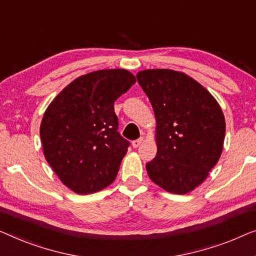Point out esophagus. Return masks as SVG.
<instances>
[{
    "label": "esophagus",
    "mask_w": 256,
    "mask_h": 256,
    "mask_svg": "<svg viewBox=\"0 0 256 256\" xmlns=\"http://www.w3.org/2000/svg\"><path fill=\"white\" fill-rule=\"evenodd\" d=\"M142 142H144V138H139V139H136V140H134V142H132V146L134 147V148H136V147H139Z\"/></svg>",
    "instance_id": "34e87169"
}]
</instances>
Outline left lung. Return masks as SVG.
<instances>
[{
  "label": "left lung",
  "mask_w": 256,
  "mask_h": 256,
  "mask_svg": "<svg viewBox=\"0 0 256 256\" xmlns=\"http://www.w3.org/2000/svg\"><path fill=\"white\" fill-rule=\"evenodd\" d=\"M156 120L158 152L146 164L150 178L166 192L184 195L217 164L225 139V117L214 97L192 78L172 70L136 74Z\"/></svg>",
  "instance_id": "1"
}]
</instances>
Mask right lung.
Returning <instances> with one entry per match:
<instances>
[{
  "instance_id": "obj_1",
  "label": "right lung",
  "mask_w": 256,
  "mask_h": 256,
  "mask_svg": "<svg viewBox=\"0 0 256 256\" xmlns=\"http://www.w3.org/2000/svg\"><path fill=\"white\" fill-rule=\"evenodd\" d=\"M136 84L126 70L75 78L58 94L40 124L45 159L74 192H100L116 178L130 142L120 134L114 100Z\"/></svg>"
}]
</instances>
